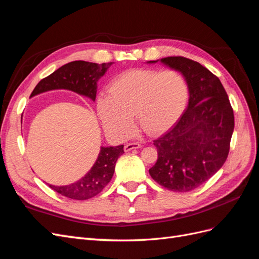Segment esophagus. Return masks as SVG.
<instances>
[{"instance_id": "esophagus-1", "label": "esophagus", "mask_w": 259, "mask_h": 259, "mask_svg": "<svg viewBox=\"0 0 259 259\" xmlns=\"http://www.w3.org/2000/svg\"><path fill=\"white\" fill-rule=\"evenodd\" d=\"M140 147H142V146H140V144H138V143L127 144V145L124 146V151H125V152H128V151L133 150V149H138V148H140Z\"/></svg>"}]
</instances>
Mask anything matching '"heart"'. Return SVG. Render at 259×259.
Segmentation results:
<instances>
[{
	"mask_svg": "<svg viewBox=\"0 0 259 259\" xmlns=\"http://www.w3.org/2000/svg\"><path fill=\"white\" fill-rule=\"evenodd\" d=\"M188 96L185 77L174 70H130L112 80L108 96L98 100L97 111L107 134L116 139L130 135L133 115L140 130L154 136L179 120Z\"/></svg>",
	"mask_w": 259,
	"mask_h": 259,
	"instance_id": "heart-1",
	"label": "heart"
}]
</instances>
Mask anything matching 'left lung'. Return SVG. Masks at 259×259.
Wrapping results in <instances>:
<instances>
[{"mask_svg": "<svg viewBox=\"0 0 259 259\" xmlns=\"http://www.w3.org/2000/svg\"><path fill=\"white\" fill-rule=\"evenodd\" d=\"M158 61L183 74L189 101L174 126L153 142L158 160L149 174L168 190L187 192L204 184L226 162L233 110L221 80L199 62L180 56L148 62Z\"/></svg>", "mask_w": 259, "mask_h": 259, "instance_id": "obj_1", "label": "left lung"}]
</instances>
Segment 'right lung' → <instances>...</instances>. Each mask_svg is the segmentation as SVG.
Masks as SVG:
<instances>
[{
  "instance_id": "1",
  "label": "right lung",
  "mask_w": 259,
  "mask_h": 259,
  "mask_svg": "<svg viewBox=\"0 0 259 259\" xmlns=\"http://www.w3.org/2000/svg\"><path fill=\"white\" fill-rule=\"evenodd\" d=\"M112 64L113 62H108V64L98 65L95 62L83 60L69 62L38 82L33 92L31 93L30 98L49 91L68 90L95 101L97 82L101 76H104ZM123 153V145L100 147L96 162L81 179L66 186H49L54 191L70 199H91L101 192L110 182L117 158Z\"/></svg>"
}]
</instances>
